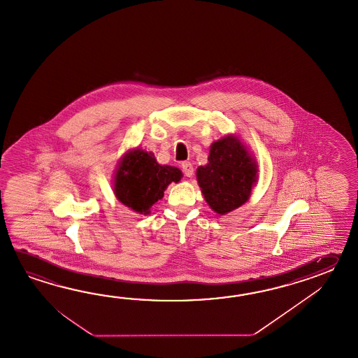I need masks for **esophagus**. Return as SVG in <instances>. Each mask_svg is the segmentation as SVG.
Wrapping results in <instances>:
<instances>
[{
  "label": "esophagus",
  "mask_w": 358,
  "mask_h": 358,
  "mask_svg": "<svg viewBox=\"0 0 358 358\" xmlns=\"http://www.w3.org/2000/svg\"><path fill=\"white\" fill-rule=\"evenodd\" d=\"M182 173H184V176H188V178H190V176H193V173H194V170H193V165L190 164V162H182Z\"/></svg>",
  "instance_id": "1"
}]
</instances>
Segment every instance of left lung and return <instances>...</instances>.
<instances>
[{
	"label": "left lung",
	"mask_w": 358,
	"mask_h": 358,
	"mask_svg": "<svg viewBox=\"0 0 358 358\" xmlns=\"http://www.w3.org/2000/svg\"><path fill=\"white\" fill-rule=\"evenodd\" d=\"M196 176L207 205L227 215L251 197L259 182V165L241 138L228 134L213 142L208 162L198 166Z\"/></svg>",
	"instance_id": "8db88e82"
}]
</instances>
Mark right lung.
I'll return each instance as SVG.
<instances>
[{"label": "right lung", "instance_id": "right-lung-1", "mask_svg": "<svg viewBox=\"0 0 358 358\" xmlns=\"http://www.w3.org/2000/svg\"><path fill=\"white\" fill-rule=\"evenodd\" d=\"M182 178L180 169L160 165L152 152L131 148L122 155L115 170L113 190L122 205L139 215H148L171 182Z\"/></svg>", "mask_w": 358, "mask_h": 358}]
</instances>
